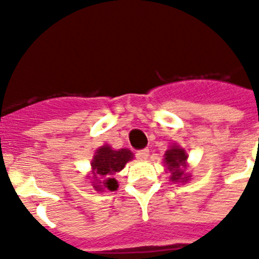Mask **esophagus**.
<instances>
[{
	"instance_id": "34e87169",
	"label": "esophagus",
	"mask_w": 259,
	"mask_h": 259,
	"mask_svg": "<svg viewBox=\"0 0 259 259\" xmlns=\"http://www.w3.org/2000/svg\"><path fill=\"white\" fill-rule=\"evenodd\" d=\"M137 157L140 158V160H146V158L149 157V149H141L138 150L137 152Z\"/></svg>"
}]
</instances>
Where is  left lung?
I'll return each instance as SVG.
<instances>
[{"label": "left lung", "instance_id": "left-lung-1", "mask_svg": "<svg viewBox=\"0 0 259 259\" xmlns=\"http://www.w3.org/2000/svg\"><path fill=\"white\" fill-rule=\"evenodd\" d=\"M185 160H187V154L184 150L177 146H172L169 150L165 152V162L169 172L172 173L170 179L173 181L184 180V179L188 180V177H185L184 175V169L181 168V166L185 168Z\"/></svg>", "mask_w": 259, "mask_h": 259}]
</instances>
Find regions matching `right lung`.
<instances>
[{
	"mask_svg": "<svg viewBox=\"0 0 259 259\" xmlns=\"http://www.w3.org/2000/svg\"><path fill=\"white\" fill-rule=\"evenodd\" d=\"M133 158L132 152L127 149L113 150L110 146H102L97 150L93 160V172L95 177L94 188L97 191H115L118 188L117 180L113 175L123 169L126 162Z\"/></svg>",
	"mask_w": 259,
	"mask_h": 259,
	"instance_id": "obj_1",
	"label": "right lung"
}]
</instances>
